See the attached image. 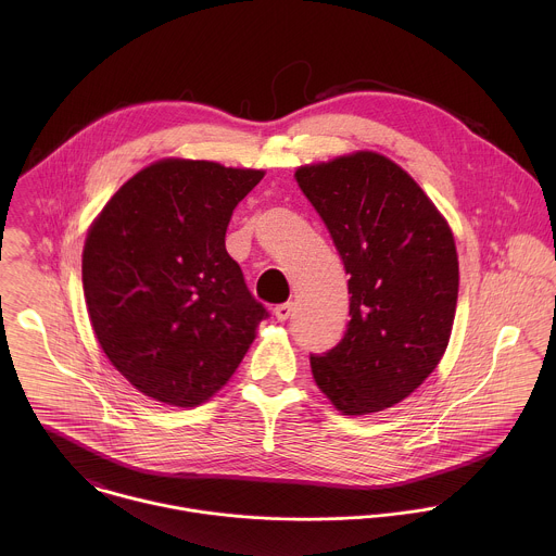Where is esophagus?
<instances>
[{
  "instance_id": "esophagus-1",
  "label": "esophagus",
  "mask_w": 556,
  "mask_h": 556,
  "mask_svg": "<svg viewBox=\"0 0 556 556\" xmlns=\"http://www.w3.org/2000/svg\"><path fill=\"white\" fill-rule=\"evenodd\" d=\"M291 313H293V304H291V302L280 304V306L274 308V315H276L278 320H287V318L291 317Z\"/></svg>"
}]
</instances>
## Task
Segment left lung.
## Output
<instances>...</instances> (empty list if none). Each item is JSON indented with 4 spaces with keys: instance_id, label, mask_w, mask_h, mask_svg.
Instances as JSON below:
<instances>
[{
    "instance_id": "8db88e82",
    "label": "left lung",
    "mask_w": 556,
    "mask_h": 556,
    "mask_svg": "<svg viewBox=\"0 0 556 556\" xmlns=\"http://www.w3.org/2000/svg\"><path fill=\"white\" fill-rule=\"evenodd\" d=\"M349 278L342 340L311 355L318 390L344 415L410 396L441 362L458 302L452 229L415 179L377 152L295 170Z\"/></svg>"
}]
</instances>
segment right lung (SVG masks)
<instances>
[{
  "label": "right lung",
  "mask_w": 556,
  "mask_h": 556,
  "mask_svg": "<svg viewBox=\"0 0 556 556\" xmlns=\"http://www.w3.org/2000/svg\"><path fill=\"white\" fill-rule=\"evenodd\" d=\"M263 170L159 160L98 214L83 248V293L109 362L146 396L197 406L238 370L269 317L225 236Z\"/></svg>",
  "instance_id": "1"
}]
</instances>
